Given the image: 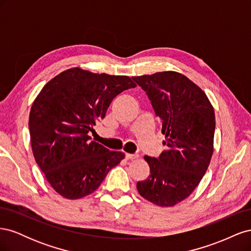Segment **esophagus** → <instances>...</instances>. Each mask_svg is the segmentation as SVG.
Listing matches in <instances>:
<instances>
[{
    "label": "esophagus",
    "mask_w": 251,
    "mask_h": 251,
    "mask_svg": "<svg viewBox=\"0 0 251 251\" xmlns=\"http://www.w3.org/2000/svg\"><path fill=\"white\" fill-rule=\"evenodd\" d=\"M126 158L127 159V160H134V159L138 158V155H134V154H126Z\"/></svg>",
    "instance_id": "obj_1"
}]
</instances>
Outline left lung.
I'll list each match as a JSON object with an SVG mask.
<instances>
[{"instance_id": "left-lung-1", "label": "left lung", "mask_w": 251, "mask_h": 251, "mask_svg": "<svg viewBox=\"0 0 251 251\" xmlns=\"http://www.w3.org/2000/svg\"><path fill=\"white\" fill-rule=\"evenodd\" d=\"M147 92L165 136L159 158L144 156L151 175L138 193L158 206L183 201L198 186L214 151L216 118L204 91L185 75L164 71L132 77Z\"/></svg>"}]
</instances>
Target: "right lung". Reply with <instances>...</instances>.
Here are the masks:
<instances>
[{
    "instance_id": "1",
    "label": "right lung",
    "mask_w": 251,
    "mask_h": 251,
    "mask_svg": "<svg viewBox=\"0 0 251 251\" xmlns=\"http://www.w3.org/2000/svg\"><path fill=\"white\" fill-rule=\"evenodd\" d=\"M135 82L124 75L71 68L44 86L30 110L29 131L37 165L66 199L92 194L125 154L91 140L95 121L111 101Z\"/></svg>"
}]
</instances>
